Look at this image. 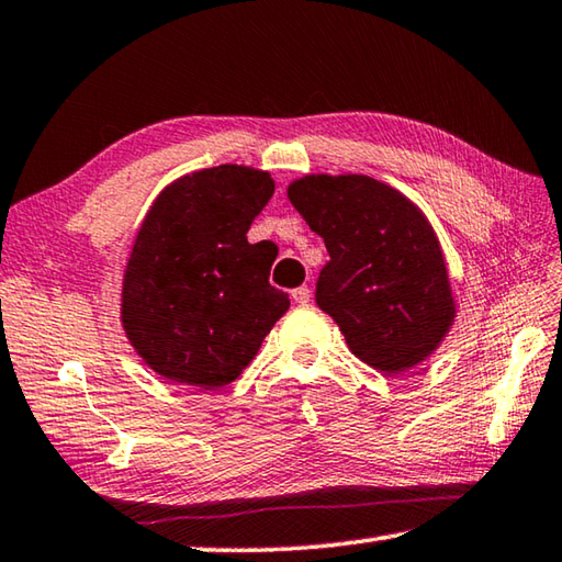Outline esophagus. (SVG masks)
<instances>
[{
    "instance_id": "obj_1",
    "label": "esophagus",
    "mask_w": 562,
    "mask_h": 562,
    "mask_svg": "<svg viewBox=\"0 0 562 562\" xmlns=\"http://www.w3.org/2000/svg\"><path fill=\"white\" fill-rule=\"evenodd\" d=\"M310 297H312V292H310V288H304V284H302V288H294V290H292V300H294V302L307 304Z\"/></svg>"
}]
</instances>
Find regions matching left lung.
<instances>
[{
    "instance_id": "1",
    "label": "left lung",
    "mask_w": 562,
    "mask_h": 562,
    "mask_svg": "<svg viewBox=\"0 0 562 562\" xmlns=\"http://www.w3.org/2000/svg\"><path fill=\"white\" fill-rule=\"evenodd\" d=\"M288 198L327 245L315 297L351 355L382 374L429 359L449 335L456 300L422 207L359 173L302 176L288 186Z\"/></svg>"
}]
</instances>
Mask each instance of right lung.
I'll use <instances>...</instances> for the list:
<instances>
[{
  "label": "right lung",
  "mask_w": 562,
  "mask_h": 562,
  "mask_svg": "<svg viewBox=\"0 0 562 562\" xmlns=\"http://www.w3.org/2000/svg\"><path fill=\"white\" fill-rule=\"evenodd\" d=\"M274 193L268 170L215 166L160 190L133 240L121 325L144 364L170 382L221 389L260 351L290 297L247 231Z\"/></svg>",
  "instance_id": "add662e5"
}]
</instances>
